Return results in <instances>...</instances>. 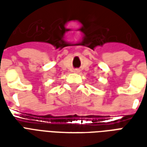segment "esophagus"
Masks as SVG:
<instances>
[{
  "label": "esophagus",
  "mask_w": 147,
  "mask_h": 147,
  "mask_svg": "<svg viewBox=\"0 0 147 147\" xmlns=\"http://www.w3.org/2000/svg\"><path fill=\"white\" fill-rule=\"evenodd\" d=\"M73 72L74 73H79V72H80V70H79V69H75V70L73 71Z\"/></svg>",
  "instance_id": "1"
}]
</instances>
